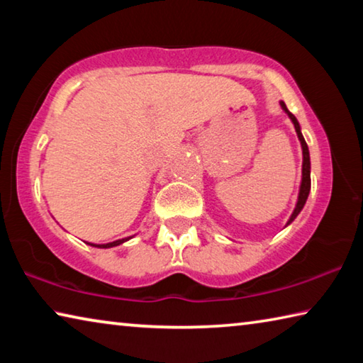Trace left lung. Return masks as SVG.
Segmentation results:
<instances>
[{
    "mask_svg": "<svg viewBox=\"0 0 363 363\" xmlns=\"http://www.w3.org/2000/svg\"><path fill=\"white\" fill-rule=\"evenodd\" d=\"M280 106L284 107L285 112L288 113V116H290L293 125H294V130H296V134L298 138L301 140V147H303V182H301V190H299V196H298V203H296V208H294V211L291 214L290 220H288V224L291 223V220L298 216L299 211L303 210V206L306 203L307 196H309V192H311V158H309V149H307V144L306 140L303 138V134H301V130H299V123L296 120V116H294L290 110L286 108L285 102H280Z\"/></svg>",
    "mask_w": 363,
    "mask_h": 363,
    "instance_id": "obj_1",
    "label": "left lung"
}]
</instances>
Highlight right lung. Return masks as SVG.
Segmentation results:
<instances>
[{
	"label": "right lung",
	"instance_id": "1",
	"mask_svg": "<svg viewBox=\"0 0 363 363\" xmlns=\"http://www.w3.org/2000/svg\"><path fill=\"white\" fill-rule=\"evenodd\" d=\"M128 238H123V240H116V242H112V243H106V245H93V247H97V248H112V247H116V245H121L123 242H126Z\"/></svg>",
	"mask_w": 363,
	"mask_h": 363
}]
</instances>
